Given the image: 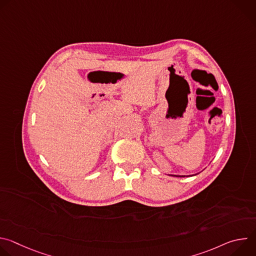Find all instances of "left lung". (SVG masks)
I'll use <instances>...</instances> for the list:
<instances>
[{
  "instance_id": "8db88e82",
  "label": "left lung",
  "mask_w": 256,
  "mask_h": 256,
  "mask_svg": "<svg viewBox=\"0 0 256 256\" xmlns=\"http://www.w3.org/2000/svg\"><path fill=\"white\" fill-rule=\"evenodd\" d=\"M172 176H173V175H172ZM174 176H175V175H174Z\"/></svg>"
}]
</instances>
